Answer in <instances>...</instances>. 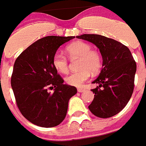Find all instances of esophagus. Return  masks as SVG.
Here are the masks:
<instances>
[{
    "mask_svg": "<svg viewBox=\"0 0 146 146\" xmlns=\"http://www.w3.org/2000/svg\"><path fill=\"white\" fill-rule=\"evenodd\" d=\"M84 91H85V88H84V87L78 88V92H79V93H83Z\"/></svg>",
    "mask_w": 146,
    "mask_h": 146,
    "instance_id": "34e87169",
    "label": "esophagus"
}]
</instances>
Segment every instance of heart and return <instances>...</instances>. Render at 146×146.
<instances>
[{
  "instance_id": "obj_1",
  "label": "heart",
  "mask_w": 146,
  "mask_h": 146,
  "mask_svg": "<svg viewBox=\"0 0 146 146\" xmlns=\"http://www.w3.org/2000/svg\"><path fill=\"white\" fill-rule=\"evenodd\" d=\"M68 54L72 59L80 58L79 72H74L66 78L68 84L74 87H82L90 77V72L93 74L99 72L101 68V56L96 51L91 50L89 44L84 41H76L72 43L66 48ZM54 68L62 74H66L68 72V62L65 55L60 52L55 53L53 58Z\"/></svg>"
}]
</instances>
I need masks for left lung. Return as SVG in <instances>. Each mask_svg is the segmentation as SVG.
<instances>
[{
    "label": "left lung",
    "instance_id": "left-lung-1",
    "mask_svg": "<svg viewBox=\"0 0 146 146\" xmlns=\"http://www.w3.org/2000/svg\"><path fill=\"white\" fill-rule=\"evenodd\" d=\"M77 38L97 46L102 57V68L93 84L95 93L90 111L96 117L117 115L127 104L133 92L136 64L129 48L117 40L100 35H82Z\"/></svg>",
    "mask_w": 146,
    "mask_h": 146
}]
</instances>
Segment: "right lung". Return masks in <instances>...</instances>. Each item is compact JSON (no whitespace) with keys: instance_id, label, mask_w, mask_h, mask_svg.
Listing matches in <instances>:
<instances>
[{"instance_id":"1","label":"right lung","mask_w":146,"mask_h":146,"mask_svg":"<svg viewBox=\"0 0 146 146\" xmlns=\"http://www.w3.org/2000/svg\"><path fill=\"white\" fill-rule=\"evenodd\" d=\"M74 36H47L23 51L16 59L11 87L22 115L42 127H53L65 119L68 101L77 93L75 87L64 84L53 58L59 47ZM48 89H54L53 93Z\"/></svg>"}]
</instances>
